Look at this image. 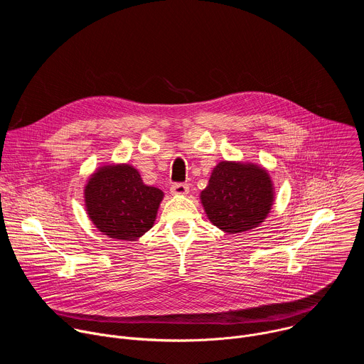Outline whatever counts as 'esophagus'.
Wrapping results in <instances>:
<instances>
[{
    "mask_svg": "<svg viewBox=\"0 0 364 364\" xmlns=\"http://www.w3.org/2000/svg\"><path fill=\"white\" fill-rule=\"evenodd\" d=\"M188 186L187 184H183V183H177V184H173L171 186V194L174 196H186L188 194Z\"/></svg>",
    "mask_w": 364,
    "mask_h": 364,
    "instance_id": "esophagus-1",
    "label": "esophagus"
}]
</instances>
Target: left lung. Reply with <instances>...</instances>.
<instances>
[{
	"label": "left lung",
	"instance_id": "1",
	"mask_svg": "<svg viewBox=\"0 0 364 364\" xmlns=\"http://www.w3.org/2000/svg\"><path fill=\"white\" fill-rule=\"evenodd\" d=\"M209 219L228 235L261 226L272 210L275 187L268 170L249 161H220L200 193Z\"/></svg>",
	"mask_w": 364,
	"mask_h": 364
}]
</instances>
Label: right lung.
I'll list each match as a JSON object with an SVG mask.
<instances>
[{
	"instance_id": "add662e5",
	"label": "right lung",
	"mask_w": 364,
	"mask_h": 364,
	"mask_svg": "<svg viewBox=\"0 0 364 364\" xmlns=\"http://www.w3.org/2000/svg\"><path fill=\"white\" fill-rule=\"evenodd\" d=\"M83 198L87 218L102 235L134 242L154 226L164 193L146 186L134 166L119 163L97 167Z\"/></svg>"
}]
</instances>
